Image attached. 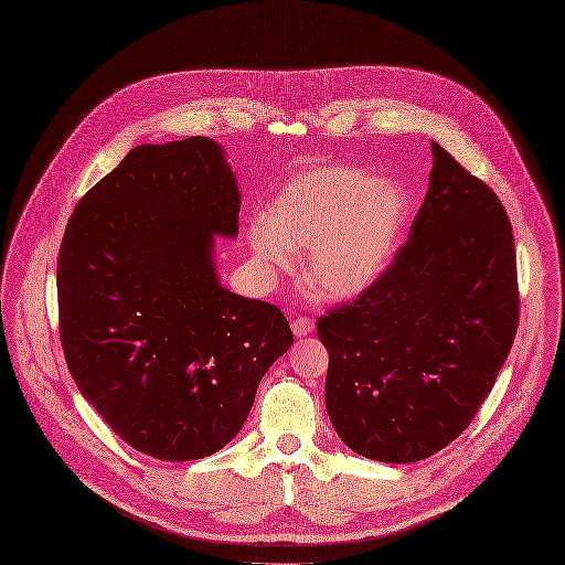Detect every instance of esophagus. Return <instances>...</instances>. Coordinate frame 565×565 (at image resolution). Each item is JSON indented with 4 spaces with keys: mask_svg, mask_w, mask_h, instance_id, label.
I'll return each instance as SVG.
<instances>
[{
    "mask_svg": "<svg viewBox=\"0 0 565 565\" xmlns=\"http://www.w3.org/2000/svg\"><path fill=\"white\" fill-rule=\"evenodd\" d=\"M295 337H308L312 330H315V321L308 319V317H297L292 323H290Z\"/></svg>",
    "mask_w": 565,
    "mask_h": 565,
    "instance_id": "34e87169",
    "label": "esophagus"
}]
</instances>
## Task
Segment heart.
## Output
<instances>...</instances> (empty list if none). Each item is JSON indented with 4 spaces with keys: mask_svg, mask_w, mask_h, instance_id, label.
I'll list each match as a JSON object with an SVG mask.
<instances>
[{
    "mask_svg": "<svg viewBox=\"0 0 565 565\" xmlns=\"http://www.w3.org/2000/svg\"><path fill=\"white\" fill-rule=\"evenodd\" d=\"M408 224V195L350 166H321L284 183L266 217L248 226V246L268 273L295 266L308 248L306 284L321 297L345 301L393 264Z\"/></svg>",
    "mask_w": 565,
    "mask_h": 565,
    "instance_id": "1",
    "label": "heart"
}]
</instances>
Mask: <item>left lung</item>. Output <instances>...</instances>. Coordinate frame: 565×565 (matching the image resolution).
Returning <instances> with one entry per match:
<instances>
[{"instance_id": "left-lung-1", "label": "left lung", "mask_w": 565, "mask_h": 565, "mask_svg": "<svg viewBox=\"0 0 565 565\" xmlns=\"http://www.w3.org/2000/svg\"><path fill=\"white\" fill-rule=\"evenodd\" d=\"M426 200L377 284L317 321L339 439L384 463L455 441L490 395L519 323L510 220L437 141Z\"/></svg>"}]
</instances>
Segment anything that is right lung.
Listing matches in <instances>:
<instances>
[{
  "instance_id": "obj_1",
  "label": "right lung",
  "mask_w": 565,
  "mask_h": 565,
  "mask_svg": "<svg viewBox=\"0 0 565 565\" xmlns=\"http://www.w3.org/2000/svg\"><path fill=\"white\" fill-rule=\"evenodd\" d=\"M242 195L209 137L135 146L68 220L60 334L86 402L135 450L215 455L242 430L268 367L292 345L277 306L231 292L215 237Z\"/></svg>"
}]
</instances>
